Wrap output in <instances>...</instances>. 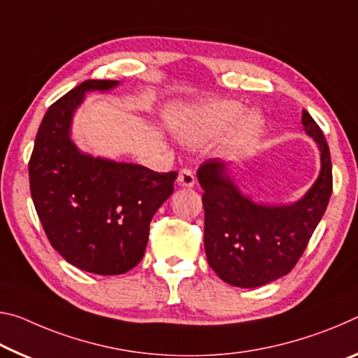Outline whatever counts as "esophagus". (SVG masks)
<instances>
[{
  "label": "esophagus",
  "instance_id": "34e87169",
  "mask_svg": "<svg viewBox=\"0 0 358 358\" xmlns=\"http://www.w3.org/2000/svg\"><path fill=\"white\" fill-rule=\"evenodd\" d=\"M177 183L180 186H185V188H191V186H194V183H196L194 173H192L189 169H181L178 172Z\"/></svg>",
  "mask_w": 358,
  "mask_h": 358
}]
</instances>
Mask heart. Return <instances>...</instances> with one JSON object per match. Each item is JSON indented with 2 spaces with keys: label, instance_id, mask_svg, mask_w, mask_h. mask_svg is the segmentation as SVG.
<instances>
[{
  "label": "heart",
  "instance_id": "b5f03b06",
  "mask_svg": "<svg viewBox=\"0 0 358 358\" xmlns=\"http://www.w3.org/2000/svg\"><path fill=\"white\" fill-rule=\"evenodd\" d=\"M242 113V106L236 101H212L192 110L180 126V137L189 145H201L213 138ZM264 121L257 113H247L232 127L223 140L226 148H237L250 143L263 130Z\"/></svg>",
  "mask_w": 358,
  "mask_h": 358
}]
</instances>
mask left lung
<instances>
[{
	"instance_id": "1",
	"label": "left lung",
	"mask_w": 358,
	"mask_h": 358,
	"mask_svg": "<svg viewBox=\"0 0 358 358\" xmlns=\"http://www.w3.org/2000/svg\"><path fill=\"white\" fill-rule=\"evenodd\" d=\"M301 122L319 145V178L290 206H263L245 197L229 178L226 162L208 159L197 170L206 212L203 247L221 280L234 287L266 285L290 272L325 213L333 191L331 159L320 127L308 111Z\"/></svg>"
}]
</instances>
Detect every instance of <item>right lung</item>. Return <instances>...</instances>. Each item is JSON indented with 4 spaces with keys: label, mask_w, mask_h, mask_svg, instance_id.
Returning <instances> with one entry per match:
<instances>
[{
    "label": "right lung",
    "mask_w": 358,
    "mask_h": 358,
    "mask_svg": "<svg viewBox=\"0 0 358 358\" xmlns=\"http://www.w3.org/2000/svg\"><path fill=\"white\" fill-rule=\"evenodd\" d=\"M117 84L89 79L50 105L28 164L31 199L50 245L70 264L100 275L140 263L151 220L178 175L83 155L73 143V113L84 94Z\"/></svg>",
    "instance_id": "right-lung-1"
}]
</instances>
